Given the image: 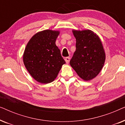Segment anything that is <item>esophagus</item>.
Listing matches in <instances>:
<instances>
[{
	"instance_id": "34e87169",
	"label": "esophagus",
	"mask_w": 125,
	"mask_h": 125,
	"mask_svg": "<svg viewBox=\"0 0 125 125\" xmlns=\"http://www.w3.org/2000/svg\"><path fill=\"white\" fill-rule=\"evenodd\" d=\"M65 62L68 64L70 61V57H66L65 58Z\"/></svg>"
}]
</instances>
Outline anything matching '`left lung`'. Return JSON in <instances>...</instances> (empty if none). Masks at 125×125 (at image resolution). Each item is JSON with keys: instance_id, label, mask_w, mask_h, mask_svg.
Segmentation results:
<instances>
[{"instance_id": "obj_1", "label": "left lung", "mask_w": 125, "mask_h": 125, "mask_svg": "<svg viewBox=\"0 0 125 125\" xmlns=\"http://www.w3.org/2000/svg\"><path fill=\"white\" fill-rule=\"evenodd\" d=\"M76 39L75 51L70 65L85 81H89L99 74L105 61V53L98 35L89 30H73Z\"/></svg>"}]
</instances>
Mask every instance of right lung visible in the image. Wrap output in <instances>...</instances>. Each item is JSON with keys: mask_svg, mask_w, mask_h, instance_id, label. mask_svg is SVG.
Wrapping results in <instances>:
<instances>
[{"mask_svg": "<svg viewBox=\"0 0 125 125\" xmlns=\"http://www.w3.org/2000/svg\"><path fill=\"white\" fill-rule=\"evenodd\" d=\"M59 33L57 31H42L33 35L27 44L23 54L24 64L39 83H52L65 64L55 43Z\"/></svg>", "mask_w": 125, "mask_h": 125, "instance_id": "obj_1", "label": "right lung"}]
</instances>
